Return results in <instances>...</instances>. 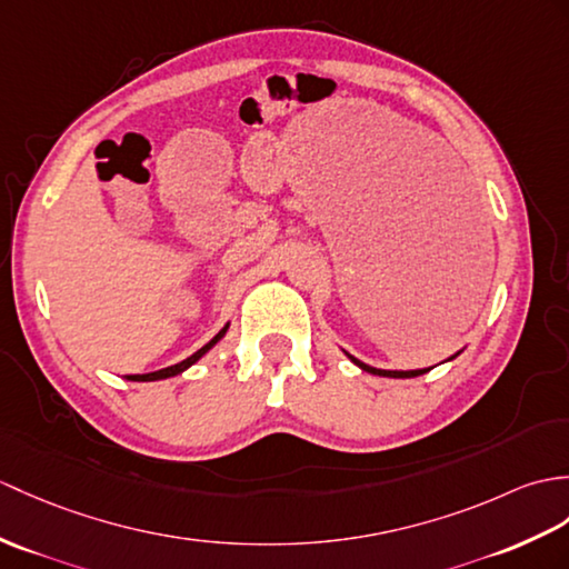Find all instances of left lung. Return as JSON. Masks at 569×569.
<instances>
[{
    "label": "left lung",
    "instance_id": "left-lung-1",
    "mask_svg": "<svg viewBox=\"0 0 569 569\" xmlns=\"http://www.w3.org/2000/svg\"><path fill=\"white\" fill-rule=\"evenodd\" d=\"M349 359L361 368V371H366V373H373V376H382V378H417V376H425V373H429L431 368H419V371H382V368H373V366H368V363H363V361H359V359H353L351 353H347ZM458 356V353H456ZM453 359V356H451Z\"/></svg>",
    "mask_w": 569,
    "mask_h": 569
}]
</instances>
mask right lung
Returning <instances> with one entry per match:
<instances>
[{"instance_id":"right-lung-1","label":"right lung","mask_w":569,"mask_h":569,"mask_svg":"<svg viewBox=\"0 0 569 569\" xmlns=\"http://www.w3.org/2000/svg\"><path fill=\"white\" fill-rule=\"evenodd\" d=\"M228 327L230 325H224L222 329H220V332L213 337V339H210L208 341V345L206 347H201V349H198L196 353H191L189 356V359H183V361H179V363H174V366H167V368H162V371H154V373H142V376H128V380H142V382H150V380H162V378H171V376H179V373H183V371H187V368L189 366H193L198 359H201V356L208 351V349H213L216 345H218V341L224 337V332H228Z\"/></svg>"}]
</instances>
